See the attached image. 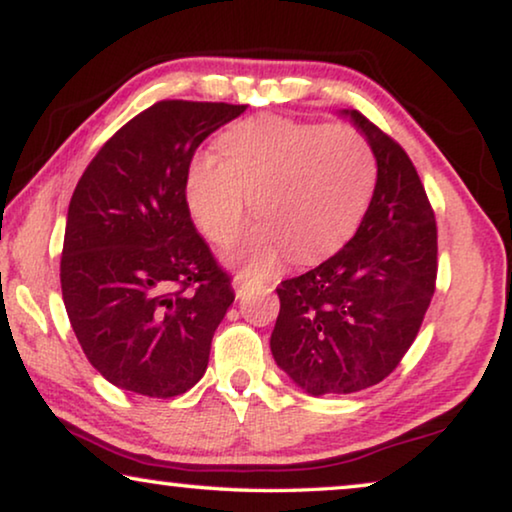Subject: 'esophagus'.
<instances>
[{
  "label": "esophagus",
  "mask_w": 512,
  "mask_h": 512,
  "mask_svg": "<svg viewBox=\"0 0 512 512\" xmlns=\"http://www.w3.org/2000/svg\"><path fill=\"white\" fill-rule=\"evenodd\" d=\"M232 287H234L236 296H241V294H243V289L248 287V276H243V273H239V276H236V278L232 280Z\"/></svg>",
  "instance_id": "obj_1"
}]
</instances>
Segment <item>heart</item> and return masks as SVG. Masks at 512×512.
<instances>
[{
  "mask_svg": "<svg viewBox=\"0 0 512 512\" xmlns=\"http://www.w3.org/2000/svg\"><path fill=\"white\" fill-rule=\"evenodd\" d=\"M218 154L190 163L186 202L216 246L239 239L255 202L262 223L234 255L248 278L271 276L289 253L312 262L338 250L375 193V149L354 126L248 119L220 137Z\"/></svg>",
  "mask_w": 512,
  "mask_h": 512,
  "instance_id": "heart-1",
  "label": "heart"
}]
</instances>
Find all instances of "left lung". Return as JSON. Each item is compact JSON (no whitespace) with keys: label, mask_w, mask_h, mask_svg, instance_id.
<instances>
[{"label":"left lung","mask_w":512,"mask_h":512,"mask_svg":"<svg viewBox=\"0 0 512 512\" xmlns=\"http://www.w3.org/2000/svg\"><path fill=\"white\" fill-rule=\"evenodd\" d=\"M377 183L356 234L338 253L276 289L278 368L310 395L370 388L398 368L421 329L437 280V223L414 163L356 110Z\"/></svg>","instance_id":"1"}]
</instances>
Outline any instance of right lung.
Listing matches in <instances>:
<instances>
[{"instance_id": "add662e5", "label": "right lung", "mask_w": 512, "mask_h": 512, "mask_svg": "<svg viewBox=\"0 0 512 512\" xmlns=\"http://www.w3.org/2000/svg\"><path fill=\"white\" fill-rule=\"evenodd\" d=\"M243 110L151 105L103 144L73 190L61 296L82 352L117 388L174 398L207 372L234 289L190 220L186 174L195 149Z\"/></svg>"}]
</instances>
